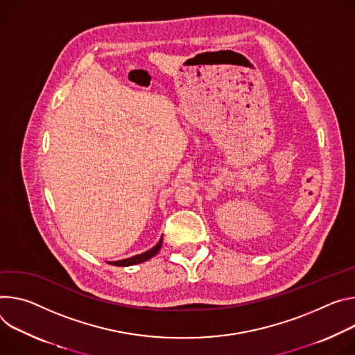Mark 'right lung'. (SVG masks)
Returning <instances> with one entry per match:
<instances>
[{"mask_svg":"<svg viewBox=\"0 0 355 355\" xmlns=\"http://www.w3.org/2000/svg\"><path fill=\"white\" fill-rule=\"evenodd\" d=\"M162 240H159V243H157L153 248H150L149 251L144 252V254H139V255H135V257H131V258H127V259H121V261H112V262H108L111 265H115V266H131V265H137V263H141V262H145L148 259H150L152 257H155L157 252H159L161 247H162Z\"/></svg>","mask_w":355,"mask_h":355,"instance_id":"add662e5","label":"right lung"}]
</instances>
